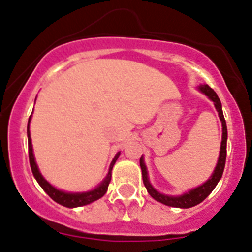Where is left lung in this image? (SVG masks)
<instances>
[{
	"label": "left lung",
	"mask_w": 252,
	"mask_h": 252,
	"mask_svg": "<svg viewBox=\"0 0 252 252\" xmlns=\"http://www.w3.org/2000/svg\"><path fill=\"white\" fill-rule=\"evenodd\" d=\"M202 92H203L206 96H208L212 101L214 102V106H216L217 111H218L219 118L221 121V126H223V136H221V146H220V155H219L218 163H217V167L214 170L213 175L211 176L208 181L206 183H203L199 187L191 189L187 193L182 194V196L178 197H171L166 196V194L158 193L155 188L150 185L148 180V171H146V166L144 163L143 158H140V167H141V175H143V182L145 185L146 189H148L149 194L153 197L155 201L160 202V203L166 204L168 207H176V208H191V207L197 206L201 202H203L207 197L211 194V192L213 191L214 187L217 186V183L220 180L221 175H223L224 167H225V160H226V138H228V130H226V123L225 118L223 116V111H221V103L220 99H219L218 94L214 92L213 89L208 86V85H202L199 87Z\"/></svg>",
	"instance_id": "8db88e82"
}]
</instances>
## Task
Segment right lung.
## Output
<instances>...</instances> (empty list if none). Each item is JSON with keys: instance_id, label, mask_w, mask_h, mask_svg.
I'll use <instances>...</instances> for the list:
<instances>
[{"instance_id": "obj_1", "label": "right lung", "mask_w": 252, "mask_h": 252, "mask_svg": "<svg viewBox=\"0 0 252 252\" xmlns=\"http://www.w3.org/2000/svg\"><path fill=\"white\" fill-rule=\"evenodd\" d=\"M29 121H31V117H29ZM27 134H28V154H29V163H31L32 172H33L34 177L38 181V183L40 185V187L43 188L44 191L46 192L49 197H50L53 201H55L56 203L61 204V206L67 207V208H75V207H81L86 206V204L92 203V202L97 201L101 197H103L106 194L107 189H108V185L111 182L112 177V168H113V165L116 163L117 158H118L119 154H117L114 156L113 161L111 162V166H109V171L107 177L104 178L103 182L98 186L97 188H94V191L86 192V193H67V192H63L60 189H56L55 187L50 185L45 178L41 176V173L39 172L38 166H36L35 160H34L33 155V148H32V141H31V134H29V124L27 126Z\"/></svg>"}]
</instances>
